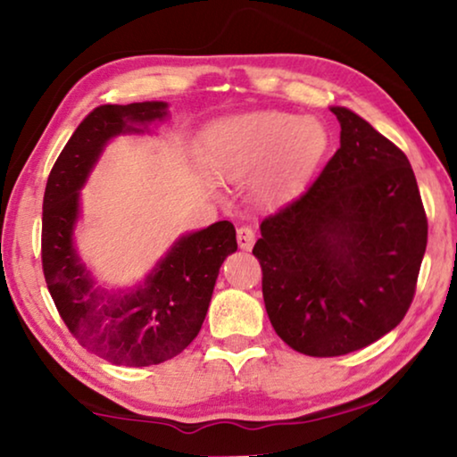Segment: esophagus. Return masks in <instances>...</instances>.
Instances as JSON below:
<instances>
[{"label": "esophagus", "mask_w": 457, "mask_h": 457, "mask_svg": "<svg viewBox=\"0 0 457 457\" xmlns=\"http://www.w3.org/2000/svg\"><path fill=\"white\" fill-rule=\"evenodd\" d=\"M255 238H257V235L251 227H238L237 228V243H238V247H241V249L249 251L253 245H255Z\"/></svg>", "instance_id": "34e87169"}]
</instances>
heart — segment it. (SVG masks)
I'll use <instances>...</instances> for the list:
<instances>
[{
  "instance_id": "b5f03b06",
  "label": "heart",
  "mask_w": 457,
  "mask_h": 457,
  "mask_svg": "<svg viewBox=\"0 0 457 457\" xmlns=\"http://www.w3.org/2000/svg\"><path fill=\"white\" fill-rule=\"evenodd\" d=\"M327 146V130L314 118L259 110L214 122L204 135L208 165L224 179L257 170V186L270 198L290 194L308 178Z\"/></svg>"
}]
</instances>
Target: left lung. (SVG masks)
<instances>
[{"label":"left lung","instance_id":"8db88e82","mask_svg":"<svg viewBox=\"0 0 457 457\" xmlns=\"http://www.w3.org/2000/svg\"><path fill=\"white\" fill-rule=\"evenodd\" d=\"M341 146L319 178L262 222L253 255L265 311L298 353L363 349L404 319L427 247L409 159L347 108H331Z\"/></svg>","mask_w":457,"mask_h":457}]
</instances>
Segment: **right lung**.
Segmentation results:
<instances>
[{"label": "right lung", "instance_id": "right-lung-1", "mask_svg": "<svg viewBox=\"0 0 457 457\" xmlns=\"http://www.w3.org/2000/svg\"><path fill=\"white\" fill-rule=\"evenodd\" d=\"M167 116L165 102L106 104L83 118L48 175L42 200V271L69 331L116 366H153L181 353L200 333L227 255L237 251L228 220L181 237L137 290H97L73 247L79 189L104 145Z\"/></svg>", "mask_w": 457, "mask_h": 457}]
</instances>
